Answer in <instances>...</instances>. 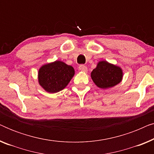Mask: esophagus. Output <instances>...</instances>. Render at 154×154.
<instances>
[{
	"label": "esophagus",
	"instance_id": "1",
	"mask_svg": "<svg viewBox=\"0 0 154 154\" xmlns=\"http://www.w3.org/2000/svg\"><path fill=\"white\" fill-rule=\"evenodd\" d=\"M79 69L81 71H83V72H87V71H88L87 67H86V66H85V65H80Z\"/></svg>",
	"mask_w": 154,
	"mask_h": 154
}]
</instances>
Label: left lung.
<instances>
[{"instance_id": "1", "label": "left lung", "mask_w": 154, "mask_h": 154, "mask_svg": "<svg viewBox=\"0 0 154 154\" xmlns=\"http://www.w3.org/2000/svg\"><path fill=\"white\" fill-rule=\"evenodd\" d=\"M91 78L97 87L107 89L116 85L122 81L123 71L121 67L106 61H100L91 72Z\"/></svg>"}]
</instances>
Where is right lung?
<instances>
[{"label":"right lung","mask_w":154,"mask_h":154,"mask_svg":"<svg viewBox=\"0 0 154 154\" xmlns=\"http://www.w3.org/2000/svg\"><path fill=\"white\" fill-rule=\"evenodd\" d=\"M74 69L61 61L43 65L38 70L40 85L50 93L58 92L66 87L74 75Z\"/></svg>","instance_id":"obj_1"}]
</instances>
